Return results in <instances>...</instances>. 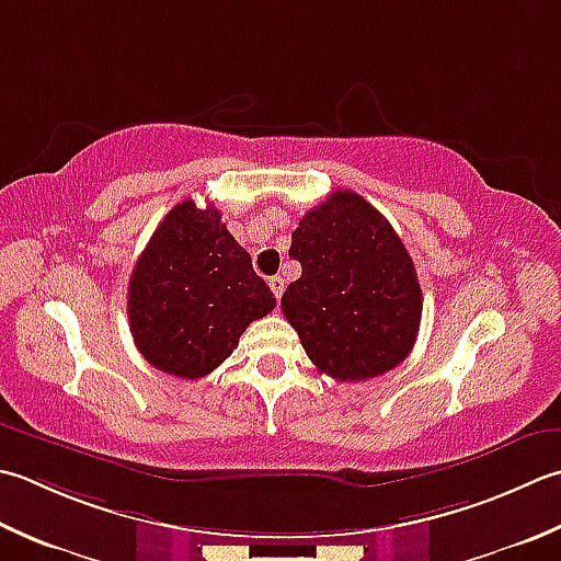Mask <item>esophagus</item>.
<instances>
[{"instance_id":"esophagus-1","label":"esophagus","mask_w":561,"mask_h":561,"mask_svg":"<svg viewBox=\"0 0 561 561\" xmlns=\"http://www.w3.org/2000/svg\"><path fill=\"white\" fill-rule=\"evenodd\" d=\"M270 289H272V294L279 299V296L284 294V279H282V277H272V279H270Z\"/></svg>"}]
</instances>
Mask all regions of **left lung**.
<instances>
[{"label":"left lung","mask_w":561,"mask_h":561,"mask_svg":"<svg viewBox=\"0 0 561 561\" xmlns=\"http://www.w3.org/2000/svg\"><path fill=\"white\" fill-rule=\"evenodd\" d=\"M301 277L282 311L313 365L337 381L379 377L409 357L423 294L409 250L375 206L333 192L291 233Z\"/></svg>","instance_id":"1"}]
</instances>
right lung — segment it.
Segmentation results:
<instances>
[{"label":"right lung","instance_id":"obj_1","mask_svg":"<svg viewBox=\"0 0 561 561\" xmlns=\"http://www.w3.org/2000/svg\"><path fill=\"white\" fill-rule=\"evenodd\" d=\"M274 309L214 204L192 199L162 218L130 274L128 321L152 367L202 379L238 347L245 328Z\"/></svg>","mask_w":561,"mask_h":561}]
</instances>
